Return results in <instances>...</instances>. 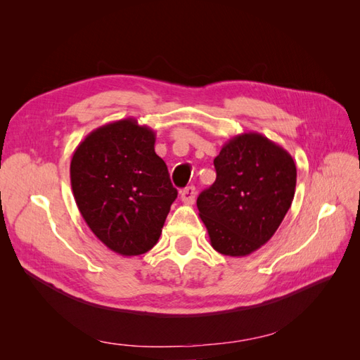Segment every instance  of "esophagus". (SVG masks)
<instances>
[{
  "instance_id": "obj_1",
  "label": "esophagus",
  "mask_w": 360,
  "mask_h": 360,
  "mask_svg": "<svg viewBox=\"0 0 360 360\" xmlns=\"http://www.w3.org/2000/svg\"><path fill=\"white\" fill-rule=\"evenodd\" d=\"M195 195H197V191H195V186H188V188H184V189L180 192V198H181L183 202L193 204Z\"/></svg>"
}]
</instances>
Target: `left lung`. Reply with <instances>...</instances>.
<instances>
[{
    "mask_svg": "<svg viewBox=\"0 0 360 360\" xmlns=\"http://www.w3.org/2000/svg\"><path fill=\"white\" fill-rule=\"evenodd\" d=\"M216 180L197 207L214 250L246 257L267 243L291 207L296 163L257 132L231 138L214 158Z\"/></svg>",
    "mask_w": 360,
    "mask_h": 360,
    "instance_id": "left-lung-1",
    "label": "left lung"
}]
</instances>
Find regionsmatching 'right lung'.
<instances>
[{
	"label": "right lung",
	"instance_id": "add662e5",
	"mask_svg": "<svg viewBox=\"0 0 360 360\" xmlns=\"http://www.w3.org/2000/svg\"><path fill=\"white\" fill-rule=\"evenodd\" d=\"M156 135L135 118L97 127L76 147L70 183L86 225L114 252L146 254L162 234L177 198Z\"/></svg>",
	"mask_w": 360,
	"mask_h": 360
}]
</instances>
